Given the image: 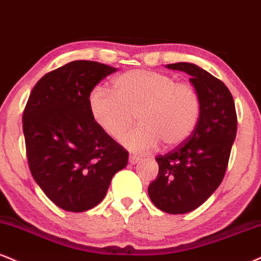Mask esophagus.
Here are the masks:
<instances>
[{
  "label": "esophagus",
  "instance_id": "1",
  "mask_svg": "<svg viewBox=\"0 0 261 261\" xmlns=\"http://www.w3.org/2000/svg\"><path fill=\"white\" fill-rule=\"evenodd\" d=\"M140 161H141V158H139V156H136V155L128 156V162H130V164H133V165L137 164V163H139Z\"/></svg>",
  "mask_w": 261,
  "mask_h": 261
}]
</instances>
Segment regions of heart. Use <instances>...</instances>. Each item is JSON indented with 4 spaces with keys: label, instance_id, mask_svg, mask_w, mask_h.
I'll list each match as a JSON object with an SVG mask.
<instances>
[{
    "label": "heart",
    "instance_id": "heart-1",
    "mask_svg": "<svg viewBox=\"0 0 261 261\" xmlns=\"http://www.w3.org/2000/svg\"><path fill=\"white\" fill-rule=\"evenodd\" d=\"M91 115L108 136L117 139L136 114L139 126L120 137L133 152L146 153L164 142L176 147L190 139L200 117V97L192 85L168 74L134 69L113 80V91L97 86L89 96Z\"/></svg>",
    "mask_w": 261,
    "mask_h": 261
}]
</instances>
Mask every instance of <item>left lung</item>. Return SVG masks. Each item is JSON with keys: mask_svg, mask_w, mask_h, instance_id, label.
<instances>
[{"mask_svg": "<svg viewBox=\"0 0 261 261\" xmlns=\"http://www.w3.org/2000/svg\"><path fill=\"white\" fill-rule=\"evenodd\" d=\"M185 71L200 97V117L186 142L158 155V176L148 186L152 203L169 214H186L215 192L227 169L237 133L233 97L226 85L192 63L168 64Z\"/></svg>", "mask_w": 261, "mask_h": 261, "instance_id": "1", "label": "left lung"}]
</instances>
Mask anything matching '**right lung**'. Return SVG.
Returning <instances> with one entry per match:
<instances>
[{
  "label": "right lung",
  "mask_w": 261,
  "mask_h": 261,
  "mask_svg": "<svg viewBox=\"0 0 261 261\" xmlns=\"http://www.w3.org/2000/svg\"><path fill=\"white\" fill-rule=\"evenodd\" d=\"M118 69L74 61L49 71L31 91L23 114L34 180L59 208L86 212L102 202L128 153L91 115L93 87Z\"/></svg>",
  "instance_id": "obj_1"
}]
</instances>
